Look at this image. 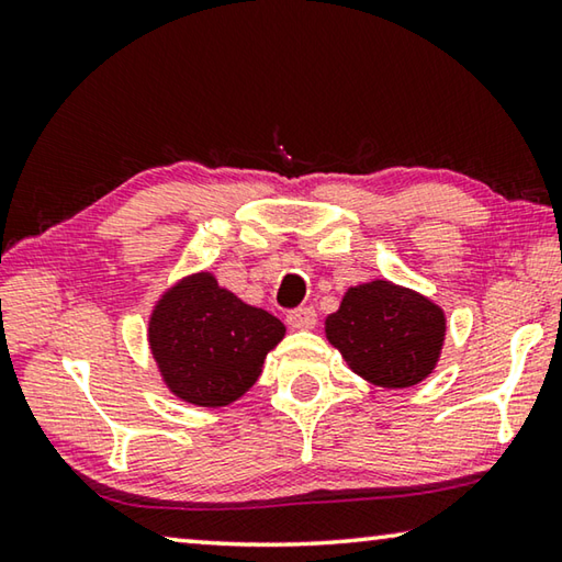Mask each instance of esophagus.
Instances as JSON below:
<instances>
[{"label":"esophagus","instance_id":"esophagus-1","mask_svg":"<svg viewBox=\"0 0 562 562\" xmlns=\"http://www.w3.org/2000/svg\"><path fill=\"white\" fill-rule=\"evenodd\" d=\"M288 325L292 329H312L317 325V312L312 307H297L288 312Z\"/></svg>","mask_w":562,"mask_h":562}]
</instances>
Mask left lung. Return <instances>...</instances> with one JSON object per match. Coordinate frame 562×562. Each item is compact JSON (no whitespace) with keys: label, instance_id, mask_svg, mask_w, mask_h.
Instances as JSON below:
<instances>
[{"label":"left lung","instance_id":"obj_1","mask_svg":"<svg viewBox=\"0 0 562 562\" xmlns=\"http://www.w3.org/2000/svg\"><path fill=\"white\" fill-rule=\"evenodd\" d=\"M325 331L351 372L376 386L406 389L434 372L446 317L424 294L374 280L347 290Z\"/></svg>","mask_w":562,"mask_h":562}]
</instances>
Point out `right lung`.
<instances>
[{"instance_id":"right-lung-1","label":"right lung","mask_w":562,"mask_h":562,"mask_svg":"<svg viewBox=\"0 0 562 562\" xmlns=\"http://www.w3.org/2000/svg\"><path fill=\"white\" fill-rule=\"evenodd\" d=\"M284 337L270 312L245 304L198 272L173 284L156 302L148 341L166 386L195 406H227L262 372L268 351Z\"/></svg>"}]
</instances>
